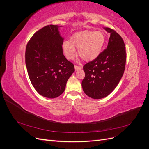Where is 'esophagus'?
I'll return each mask as SVG.
<instances>
[{
    "instance_id": "34e87169",
    "label": "esophagus",
    "mask_w": 149,
    "mask_h": 149,
    "mask_svg": "<svg viewBox=\"0 0 149 149\" xmlns=\"http://www.w3.org/2000/svg\"><path fill=\"white\" fill-rule=\"evenodd\" d=\"M74 69H75V71H78V70H81V69H82V67H81V66H79L75 65V66H74Z\"/></svg>"
}]
</instances>
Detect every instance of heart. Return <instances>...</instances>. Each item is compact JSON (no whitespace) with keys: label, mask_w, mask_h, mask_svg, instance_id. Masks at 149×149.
I'll return each instance as SVG.
<instances>
[{"label":"heart","mask_w":149,"mask_h":149,"mask_svg":"<svg viewBox=\"0 0 149 149\" xmlns=\"http://www.w3.org/2000/svg\"><path fill=\"white\" fill-rule=\"evenodd\" d=\"M104 43L105 36L102 31L83 30L72 35L70 42H63L62 49L67 59H73L77 48L78 55L84 61H91L100 56Z\"/></svg>","instance_id":"1"}]
</instances>
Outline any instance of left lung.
<instances>
[{
    "mask_svg": "<svg viewBox=\"0 0 149 149\" xmlns=\"http://www.w3.org/2000/svg\"><path fill=\"white\" fill-rule=\"evenodd\" d=\"M110 33L107 48L96 59L83 66L85 77L83 91L93 99H101L111 94L119 84L125 66L126 53L123 38L114 30L104 27Z\"/></svg>",
    "mask_w": 149,
    "mask_h": 149,
    "instance_id": "8db88e82",
    "label": "left lung"
}]
</instances>
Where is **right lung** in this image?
Here are the masks:
<instances>
[{"instance_id":"1","label":"right lung","mask_w":149,"mask_h":149,"mask_svg":"<svg viewBox=\"0 0 149 149\" xmlns=\"http://www.w3.org/2000/svg\"><path fill=\"white\" fill-rule=\"evenodd\" d=\"M50 25L37 31L27 43L25 64L30 81L40 95L57 97L64 92L74 65L63 55L59 29Z\"/></svg>"}]
</instances>
